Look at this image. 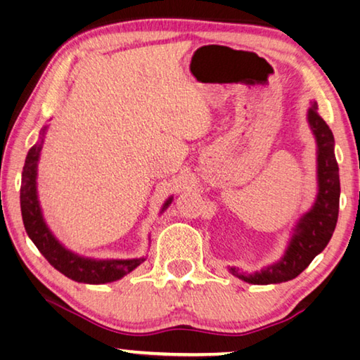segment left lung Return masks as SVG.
Instances as JSON below:
<instances>
[{
  "mask_svg": "<svg viewBox=\"0 0 360 360\" xmlns=\"http://www.w3.org/2000/svg\"><path fill=\"white\" fill-rule=\"evenodd\" d=\"M311 132L316 139L317 194L311 209L300 217L292 228L287 249L281 260L268 264L255 273H240L239 268L229 266V273L240 281L255 285L281 284L295 279L309 266L316 255L326 249L335 231L340 209V174L335 158L333 134L317 113V103L311 102L306 115Z\"/></svg>",
  "mask_w": 360,
  "mask_h": 360,
  "instance_id": "left-lung-1",
  "label": "left lung"
}]
</instances>
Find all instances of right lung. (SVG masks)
Segmentation results:
<instances>
[{
	"instance_id": "1",
	"label": "right lung",
	"mask_w": 360,
	"mask_h": 360,
	"mask_svg": "<svg viewBox=\"0 0 360 360\" xmlns=\"http://www.w3.org/2000/svg\"><path fill=\"white\" fill-rule=\"evenodd\" d=\"M47 126L41 129L39 141L33 145L28 151L25 166L22 172V185H20V210L23 226L28 238L33 240V244L38 247V250L43 253L44 258L49 262L57 271H60L68 279L82 282V284H107L124 278L137 266H140L146 258H127V260H97V258L82 257L78 253L67 249L60 240H58L49 226L46 225V220L41 210L38 199V161L41 155V148L44 143V135ZM174 198L170 196L162 204L161 214L172 204Z\"/></svg>"
}]
</instances>
